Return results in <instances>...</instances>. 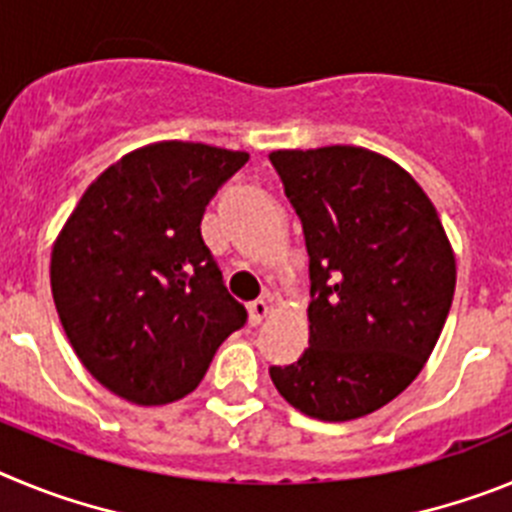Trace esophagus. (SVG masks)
<instances>
[{
	"label": "esophagus",
	"instance_id": "1",
	"mask_svg": "<svg viewBox=\"0 0 512 512\" xmlns=\"http://www.w3.org/2000/svg\"><path fill=\"white\" fill-rule=\"evenodd\" d=\"M271 312V305L266 300H253L251 305H248V320H251L253 325H259L261 320L266 318Z\"/></svg>",
	"mask_w": 512,
	"mask_h": 512
}]
</instances>
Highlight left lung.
Returning a JSON list of instances; mask_svg holds the SVG:
<instances>
[{"label": "left lung", "mask_w": 512, "mask_h": 512, "mask_svg": "<svg viewBox=\"0 0 512 512\" xmlns=\"http://www.w3.org/2000/svg\"><path fill=\"white\" fill-rule=\"evenodd\" d=\"M310 253V346L271 366L279 395L343 423L395 400L420 374L456 287L436 207L392 158L359 146L271 151Z\"/></svg>", "instance_id": "obj_1"}]
</instances>
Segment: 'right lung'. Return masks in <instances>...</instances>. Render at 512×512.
Returning <instances> with one entry per match:
<instances>
[{
    "instance_id": "obj_1",
    "label": "right lung",
    "mask_w": 512,
    "mask_h": 512,
    "mask_svg": "<svg viewBox=\"0 0 512 512\" xmlns=\"http://www.w3.org/2000/svg\"><path fill=\"white\" fill-rule=\"evenodd\" d=\"M246 161L187 140L135 148L89 184L58 233V318L87 372L122 400L187 397L246 323L202 238L207 202Z\"/></svg>"
}]
</instances>
